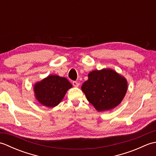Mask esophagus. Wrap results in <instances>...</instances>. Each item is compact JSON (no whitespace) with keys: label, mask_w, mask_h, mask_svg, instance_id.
Segmentation results:
<instances>
[{"label":"esophagus","mask_w":156,"mask_h":156,"mask_svg":"<svg viewBox=\"0 0 156 156\" xmlns=\"http://www.w3.org/2000/svg\"><path fill=\"white\" fill-rule=\"evenodd\" d=\"M72 84L75 87H78L79 85H80V83H79L78 81H74V82H72Z\"/></svg>","instance_id":"esophagus-1"}]
</instances>
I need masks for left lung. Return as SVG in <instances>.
<instances>
[{
	"mask_svg": "<svg viewBox=\"0 0 156 156\" xmlns=\"http://www.w3.org/2000/svg\"><path fill=\"white\" fill-rule=\"evenodd\" d=\"M88 76L81 88L96 110L110 111L122 102L128 88L124 76L111 68L96 69Z\"/></svg>",
	"mask_w": 156,
	"mask_h": 156,
	"instance_id": "obj_1",
	"label": "left lung"
}]
</instances>
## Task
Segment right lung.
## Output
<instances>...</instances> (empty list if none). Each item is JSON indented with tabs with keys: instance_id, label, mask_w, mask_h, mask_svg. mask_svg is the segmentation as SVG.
Here are the masks:
<instances>
[{
	"instance_id": "obj_1",
	"label": "right lung",
	"mask_w": 156,
	"mask_h": 156,
	"mask_svg": "<svg viewBox=\"0 0 156 156\" xmlns=\"http://www.w3.org/2000/svg\"><path fill=\"white\" fill-rule=\"evenodd\" d=\"M72 84L68 79L58 75H49L34 86L35 97L39 103L53 108L59 104Z\"/></svg>"
}]
</instances>
